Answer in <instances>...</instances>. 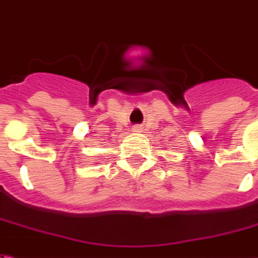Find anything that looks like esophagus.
<instances>
[{"mask_svg":"<svg viewBox=\"0 0 258 258\" xmlns=\"http://www.w3.org/2000/svg\"><path fill=\"white\" fill-rule=\"evenodd\" d=\"M132 131H133V132H142V126H139V125H137V126H133V127H132Z\"/></svg>","mask_w":258,"mask_h":258,"instance_id":"34e87169","label":"esophagus"}]
</instances>
